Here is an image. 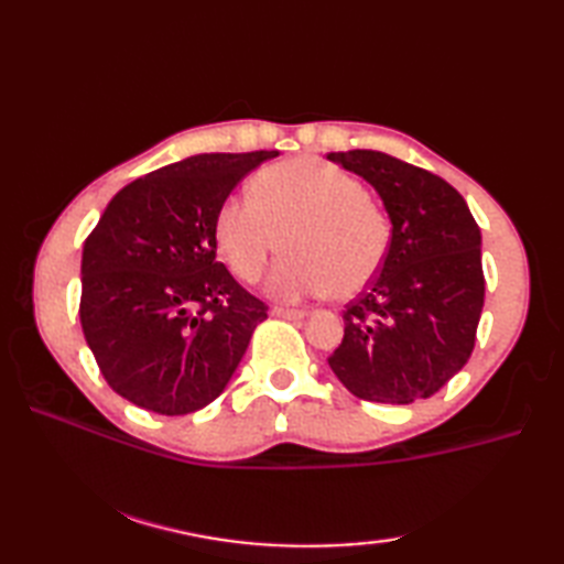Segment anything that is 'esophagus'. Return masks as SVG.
Wrapping results in <instances>:
<instances>
[{
	"label": "esophagus",
	"mask_w": 564,
	"mask_h": 564,
	"mask_svg": "<svg viewBox=\"0 0 564 564\" xmlns=\"http://www.w3.org/2000/svg\"><path fill=\"white\" fill-rule=\"evenodd\" d=\"M273 317H283V319H303L307 313L305 310H291V307H273L271 310Z\"/></svg>",
	"instance_id": "obj_1"
}]
</instances>
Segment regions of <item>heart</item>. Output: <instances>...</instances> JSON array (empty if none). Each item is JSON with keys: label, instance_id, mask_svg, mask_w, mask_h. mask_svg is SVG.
<instances>
[{"label": "heart", "instance_id": "1", "mask_svg": "<svg viewBox=\"0 0 564 564\" xmlns=\"http://www.w3.org/2000/svg\"><path fill=\"white\" fill-rule=\"evenodd\" d=\"M227 267L239 281L261 279L283 239L285 259L267 291L297 303L332 291L354 297L380 273L390 247V223L364 184L315 158L271 164L251 178V196L220 203L213 223Z\"/></svg>", "mask_w": 564, "mask_h": 564}]
</instances>
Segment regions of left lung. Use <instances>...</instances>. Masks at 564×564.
Listing matches in <instances>:
<instances>
[{"label":"left lung","mask_w":564,"mask_h":564,"mask_svg":"<svg viewBox=\"0 0 564 564\" xmlns=\"http://www.w3.org/2000/svg\"><path fill=\"white\" fill-rule=\"evenodd\" d=\"M327 160L366 178L392 223L386 263L346 305L329 368L358 400H426L473 354L485 305L480 227L458 191L414 164L376 150Z\"/></svg>","instance_id":"1"}]
</instances>
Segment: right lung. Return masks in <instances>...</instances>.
I'll return each instance as SVG.
<instances>
[{
	"mask_svg": "<svg viewBox=\"0 0 564 564\" xmlns=\"http://www.w3.org/2000/svg\"><path fill=\"white\" fill-rule=\"evenodd\" d=\"M279 150L196 154L135 178L82 251L79 319L111 390L166 416L210 404L267 305L215 261L220 203Z\"/></svg>",
	"mask_w": 564,
	"mask_h": 564,
	"instance_id": "1",
	"label": "right lung"
}]
</instances>
